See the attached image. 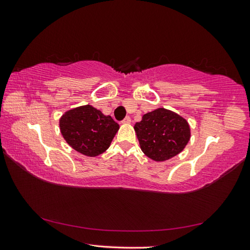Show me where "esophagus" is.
Here are the masks:
<instances>
[{
  "label": "esophagus",
  "instance_id": "obj_1",
  "mask_svg": "<svg viewBox=\"0 0 250 250\" xmlns=\"http://www.w3.org/2000/svg\"><path fill=\"white\" fill-rule=\"evenodd\" d=\"M131 122V118L130 117H125L124 120H122V124H130Z\"/></svg>",
  "mask_w": 250,
  "mask_h": 250
}]
</instances>
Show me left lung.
<instances>
[{"mask_svg":"<svg viewBox=\"0 0 250 250\" xmlns=\"http://www.w3.org/2000/svg\"><path fill=\"white\" fill-rule=\"evenodd\" d=\"M134 130L143 153L158 162L179 154L191 138L188 121L164 108L146 113Z\"/></svg>","mask_w":250,"mask_h":250,"instance_id":"8db88e82","label":"left lung"}]
</instances>
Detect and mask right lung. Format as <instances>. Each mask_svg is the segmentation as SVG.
<instances>
[{"label":"right lung","mask_w":250,"mask_h":250,"mask_svg":"<svg viewBox=\"0 0 250 250\" xmlns=\"http://www.w3.org/2000/svg\"><path fill=\"white\" fill-rule=\"evenodd\" d=\"M66 142L87 156H97L108 149L119 125L90 104L65 112L59 120Z\"/></svg>","instance_id":"1"}]
</instances>
